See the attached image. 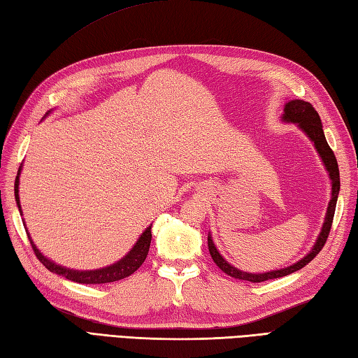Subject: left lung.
<instances>
[{
  "mask_svg": "<svg viewBox=\"0 0 358 358\" xmlns=\"http://www.w3.org/2000/svg\"><path fill=\"white\" fill-rule=\"evenodd\" d=\"M282 122L284 123H294L297 124V128L301 129L303 134L308 137L313 145L317 151L319 157L322 159L323 166L328 172V177L331 180V199L328 203V209L325 213V220H323L320 234L315 239L314 245L311 247V250L306 253L303 257H301L297 262L288 265V267L279 268V270H270L265 273H248L244 270H239L236 267H234L230 262H227L224 259L222 255L220 253V250L215 245L213 239H212V234L209 231L207 235V244H209V252L213 262L218 265V267L229 274V276L235 278V279H241V280H248V282H264L268 279H276V278H282L287 276V274H292L297 270L303 268L306 264L311 262L315 256L319 255V252L322 250V247L325 245L327 238L329 235L331 230V224H332V218H334V212H336V204H337V198H338V190H340V173H338V164L336 160L334 152L331 151V148L328 145V141L325 138V132H323L322 128V120L320 115L317 114V111L314 110L313 105L310 102L305 101H299V99H293V101H288L284 105V114H282Z\"/></svg>",
  "mask_w": 358,
  "mask_h": 358,
  "instance_id": "8db88e82",
  "label": "left lung"
}]
</instances>
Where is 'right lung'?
<instances>
[{
  "label": "right lung",
  "instance_id": "add662e5",
  "mask_svg": "<svg viewBox=\"0 0 358 358\" xmlns=\"http://www.w3.org/2000/svg\"><path fill=\"white\" fill-rule=\"evenodd\" d=\"M53 110H50L47 115L52 113ZM21 171H22V164L20 166L18 169V176H16L15 180V201L16 206H18V210L22 215V209H21V203H20V176H21ZM24 227H26L27 231V236L30 239V244L33 247V250H35L38 259L44 264V267L47 270H50L55 274H59V276H64L65 279L73 280V282H78V284H110V282H115V280H120L131 276L132 273L137 271L140 268V265L145 262L148 252H149V245H151V226L146 227L143 234L138 236V239L136 241L134 247L131 248V250L124 255L122 259H119L117 262H114L111 265H106V267L102 268H96V270H73V268H66L64 265L56 264L55 261L48 259L47 256H44V253H41L39 248L36 247V244L33 243V239L29 234L26 222H22Z\"/></svg>",
  "mask_w": 358,
  "mask_h": 358
}]
</instances>
